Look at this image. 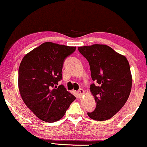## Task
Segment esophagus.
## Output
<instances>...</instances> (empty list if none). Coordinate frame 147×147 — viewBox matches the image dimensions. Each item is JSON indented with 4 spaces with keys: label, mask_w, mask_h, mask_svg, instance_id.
I'll return each mask as SVG.
<instances>
[{
    "label": "esophagus",
    "mask_w": 147,
    "mask_h": 147,
    "mask_svg": "<svg viewBox=\"0 0 147 147\" xmlns=\"http://www.w3.org/2000/svg\"><path fill=\"white\" fill-rule=\"evenodd\" d=\"M84 94V90L83 89H82V88H80V89L78 90V94H79V96L81 97Z\"/></svg>",
    "instance_id": "obj_1"
}]
</instances>
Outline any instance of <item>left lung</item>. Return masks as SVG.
I'll use <instances>...</instances> for the list:
<instances>
[{"label":"left lung","mask_w":147,"mask_h":147,"mask_svg":"<svg viewBox=\"0 0 147 147\" xmlns=\"http://www.w3.org/2000/svg\"><path fill=\"white\" fill-rule=\"evenodd\" d=\"M89 62L92 79L90 91L96 107L88 112L92 119L102 121L114 116L127 101L132 88V75L125 56L109 46L94 44L78 47Z\"/></svg>","instance_id":"1"}]
</instances>
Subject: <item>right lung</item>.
<instances>
[{
    "mask_svg": "<svg viewBox=\"0 0 147 147\" xmlns=\"http://www.w3.org/2000/svg\"><path fill=\"white\" fill-rule=\"evenodd\" d=\"M76 47L45 42L26 54L19 68V90L26 106L39 119L53 122L61 119L76 100L63 85L62 68Z\"/></svg>",
    "mask_w": 147,
    "mask_h": 147,
    "instance_id": "right-lung-1",
    "label": "right lung"
}]
</instances>
